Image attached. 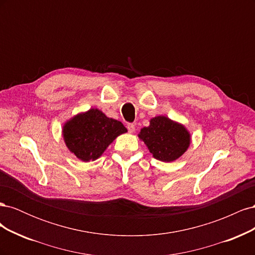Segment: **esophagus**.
<instances>
[{
	"label": "esophagus",
	"instance_id": "34e87169",
	"mask_svg": "<svg viewBox=\"0 0 255 255\" xmlns=\"http://www.w3.org/2000/svg\"><path fill=\"white\" fill-rule=\"evenodd\" d=\"M127 128H128V130L129 133H133L134 130H135V126L133 125V123H128Z\"/></svg>",
	"mask_w": 255,
	"mask_h": 255
}]
</instances>
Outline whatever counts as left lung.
I'll return each instance as SVG.
<instances>
[{
    "instance_id": "obj_1",
    "label": "left lung",
    "mask_w": 255,
    "mask_h": 255,
    "mask_svg": "<svg viewBox=\"0 0 255 255\" xmlns=\"http://www.w3.org/2000/svg\"><path fill=\"white\" fill-rule=\"evenodd\" d=\"M138 136L154 158L167 163L182 156L190 143V135L185 127L165 116L151 119L150 126L141 128Z\"/></svg>"
}]
</instances>
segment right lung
Masks as SVG:
<instances>
[{"label": "right lung", "mask_w": 255, "mask_h": 255, "mask_svg": "<svg viewBox=\"0 0 255 255\" xmlns=\"http://www.w3.org/2000/svg\"><path fill=\"white\" fill-rule=\"evenodd\" d=\"M128 129L118 120L106 117L97 109L76 115L64 126L66 145L83 161L95 160L102 155L115 138Z\"/></svg>", "instance_id": "1"}]
</instances>
